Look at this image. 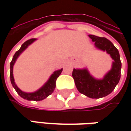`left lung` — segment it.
<instances>
[{
	"label": "left lung",
	"instance_id": "left-lung-1",
	"mask_svg": "<svg viewBox=\"0 0 131 131\" xmlns=\"http://www.w3.org/2000/svg\"><path fill=\"white\" fill-rule=\"evenodd\" d=\"M89 37L95 42V46L97 49L106 51L110 54L113 60L112 68L102 79L94 78L87 68H73L72 77L79 93L90 98H103L112 93L119 83L122 63L119 51L109 40L94 35H89Z\"/></svg>",
	"mask_w": 131,
	"mask_h": 131
}]
</instances>
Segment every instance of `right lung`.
Here are the masks:
<instances>
[{"label": "right lung", "mask_w": 131, "mask_h": 131, "mask_svg": "<svg viewBox=\"0 0 131 131\" xmlns=\"http://www.w3.org/2000/svg\"><path fill=\"white\" fill-rule=\"evenodd\" d=\"M36 40V38H31V39H29L28 41H26L25 43H23L20 49L14 54V55L12 58V60L10 63V79H11V82H12L13 88L15 89V90L17 91V93H18V95L20 97H22L25 100H28V101H42L43 99H45L49 95H51L53 93V91L54 90V88L56 87V80H57L58 77L60 75V73L63 71V68L58 70V71H55L51 75V77L48 79L47 82L36 92L25 93V92L22 91L19 88H18L17 84H15L14 76H13V66H14V65L18 57L20 55V54L23 52L24 50H25L28 48V46L30 45L33 42H34Z\"/></svg>", "instance_id": "right-lung-1"}]
</instances>
